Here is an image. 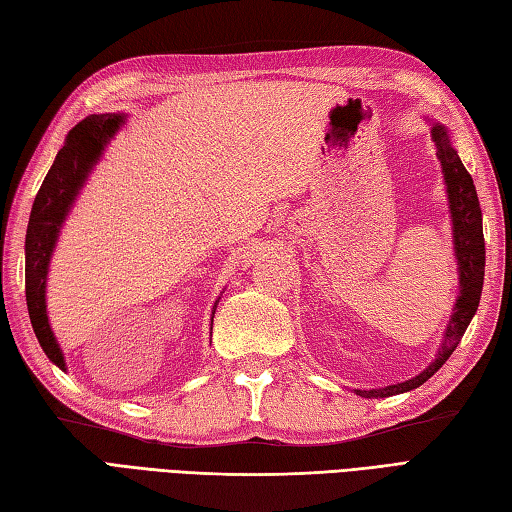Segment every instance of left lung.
I'll use <instances>...</instances> for the list:
<instances>
[{
	"instance_id": "8db88e82",
	"label": "left lung",
	"mask_w": 512,
	"mask_h": 512,
	"mask_svg": "<svg viewBox=\"0 0 512 512\" xmlns=\"http://www.w3.org/2000/svg\"><path fill=\"white\" fill-rule=\"evenodd\" d=\"M431 138L436 143V156L440 160L444 184H447V198L453 224V250L458 259L460 273V295L455 299V308L451 319L444 330L442 343L433 361L422 369L418 376H413L405 383L387 385L383 389H354L356 396L363 398H387L396 394H405L420 387L422 383L438 372L447 363V358L453 354L455 347L462 341V336L469 328L473 314L480 306L482 286H484V264H486V248H484V233H482V209L477 200V191L471 173L464 169L458 151L453 149L447 127L433 123Z\"/></svg>"
}]
</instances>
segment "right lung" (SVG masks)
<instances>
[{"label":"right lung","mask_w":512,"mask_h":512,"mask_svg":"<svg viewBox=\"0 0 512 512\" xmlns=\"http://www.w3.org/2000/svg\"><path fill=\"white\" fill-rule=\"evenodd\" d=\"M125 123L123 114H92L70 129L65 143L54 158L32 204L26 231V303L32 330L41 350L65 372L63 352L54 339L46 310V279L52 250L57 246L61 226L83 189L90 171L101 160L110 138ZM217 301L213 306V314ZM213 325V319H211Z\"/></svg>","instance_id":"add662e5"}]
</instances>
